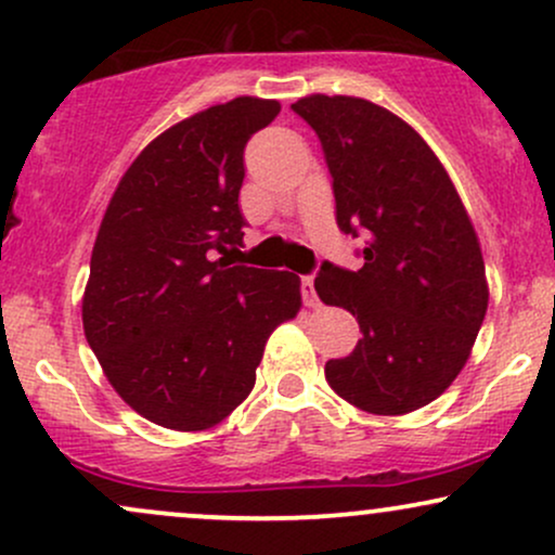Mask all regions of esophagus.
I'll use <instances>...</instances> for the list:
<instances>
[{
	"label": "esophagus",
	"mask_w": 555,
	"mask_h": 555,
	"mask_svg": "<svg viewBox=\"0 0 555 555\" xmlns=\"http://www.w3.org/2000/svg\"><path fill=\"white\" fill-rule=\"evenodd\" d=\"M299 289H302V302L308 305V308H318V305H321V299H318V295H315L313 276L299 279Z\"/></svg>",
	"instance_id": "1"
}]
</instances>
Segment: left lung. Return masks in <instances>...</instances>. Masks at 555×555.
I'll use <instances>...</instances> for the list:
<instances>
[{
	"label": "left lung",
	"instance_id": "8db88e82",
	"mask_svg": "<svg viewBox=\"0 0 555 555\" xmlns=\"http://www.w3.org/2000/svg\"><path fill=\"white\" fill-rule=\"evenodd\" d=\"M292 109L315 130L336 224L365 237L358 271L323 260L315 292L358 318L328 386L373 415H404L460 375L488 310L480 242L430 145L404 119L354 95H308Z\"/></svg>",
	"mask_w": 555,
	"mask_h": 555
}]
</instances>
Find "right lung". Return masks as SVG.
I'll return each mask as SVG.
<instances>
[{"instance_id": "1", "label": "right lung", "mask_w": 555, "mask_h": 555, "mask_svg": "<svg viewBox=\"0 0 555 555\" xmlns=\"http://www.w3.org/2000/svg\"><path fill=\"white\" fill-rule=\"evenodd\" d=\"M282 112L240 95L151 140L114 190L91 256L82 328L114 391L171 430L221 423L256 386L299 276L232 266L245 145ZM221 255V259H216Z\"/></svg>"}]
</instances>
